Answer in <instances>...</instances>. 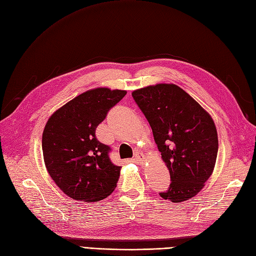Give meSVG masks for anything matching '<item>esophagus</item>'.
<instances>
[{"mask_svg":"<svg viewBox=\"0 0 256 256\" xmlns=\"http://www.w3.org/2000/svg\"><path fill=\"white\" fill-rule=\"evenodd\" d=\"M134 159L138 162V164H144V161H145L144 154H143L140 150H136V152H134Z\"/></svg>","mask_w":256,"mask_h":256,"instance_id":"obj_1","label":"esophagus"}]
</instances>
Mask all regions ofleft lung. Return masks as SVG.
<instances>
[{"label":"left lung","mask_w":256,"mask_h":256,"mask_svg":"<svg viewBox=\"0 0 256 256\" xmlns=\"http://www.w3.org/2000/svg\"><path fill=\"white\" fill-rule=\"evenodd\" d=\"M132 97L171 175V184L160 196L178 203L196 196L212 174L218 154L212 116L175 84L150 85L134 90Z\"/></svg>","instance_id":"obj_1"}]
</instances>
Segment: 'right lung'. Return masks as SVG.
<instances>
[{
	"label": "right lung",
	"mask_w": 256,
	"mask_h": 256,
	"mask_svg": "<svg viewBox=\"0 0 256 256\" xmlns=\"http://www.w3.org/2000/svg\"><path fill=\"white\" fill-rule=\"evenodd\" d=\"M126 90L98 88L83 92L54 112L42 134V154L52 180L66 196L80 202L109 196L120 166L109 157L110 146L99 142L96 128Z\"/></svg>",
	"instance_id": "add662e5"
}]
</instances>
